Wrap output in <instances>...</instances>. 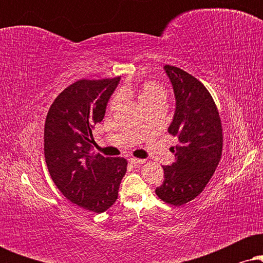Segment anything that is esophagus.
Segmentation results:
<instances>
[{
    "mask_svg": "<svg viewBox=\"0 0 263 263\" xmlns=\"http://www.w3.org/2000/svg\"><path fill=\"white\" fill-rule=\"evenodd\" d=\"M129 163H132V164H143L145 163V160L143 159H138V158H134V157H132V158H129Z\"/></svg>",
    "mask_w": 263,
    "mask_h": 263,
    "instance_id": "34e87169",
    "label": "esophagus"
}]
</instances>
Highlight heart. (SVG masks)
I'll use <instances>...</instances> for the list:
<instances>
[{
	"label": "heart",
	"mask_w": 263,
	"mask_h": 263,
	"mask_svg": "<svg viewBox=\"0 0 263 263\" xmlns=\"http://www.w3.org/2000/svg\"><path fill=\"white\" fill-rule=\"evenodd\" d=\"M122 98H135L138 100L142 109H146L154 104L166 103L167 93L164 87L156 82H143L138 87L123 86L120 88V96H115L110 102V109H117L121 104Z\"/></svg>",
	"instance_id": "heart-1"
}]
</instances>
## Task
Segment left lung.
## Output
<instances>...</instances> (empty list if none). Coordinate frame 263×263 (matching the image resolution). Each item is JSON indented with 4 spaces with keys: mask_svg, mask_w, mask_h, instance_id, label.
<instances>
[{
    "mask_svg": "<svg viewBox=\"0 0 263 263\" xmlns=\"http://www.w3.org/2000/svg\"><path fill=\"white\" fill-rule=\"evenodd\" d=\"M176 98L168 133L178 139L171 147L176 160L163 166L164 182L156 194L164 202L182 206L202 193L221 158L222 129L207 88L186 71L165 66Z\"/></svg>",
    "mask_w": 263,
    "mask_h": 263,
    "instance_id": "left-lung-1",
    "label": "left lung"
}]
</instances>
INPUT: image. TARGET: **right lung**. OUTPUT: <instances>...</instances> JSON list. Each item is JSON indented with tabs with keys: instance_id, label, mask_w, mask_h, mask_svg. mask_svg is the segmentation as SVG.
<instances>
[{
	"instance_id": "obj_1",
	"label": "right lung",
	"mask_w": 263,
	"mask_h": 263,
	"mask_svg": "<svg viewBox=\"0 0 263 263\" xmlns=\"http://www.w3.org/2000/svg\"><path fill=\"white\" fill-rule=\"evenodd\" d=\"M121 78L79 80L50 106L44 128L46 166L64 197L85 210L103 213L116 202L127 171L124 158L92 154V129L103 121Z\"/></svg>"
}]
</instances>
